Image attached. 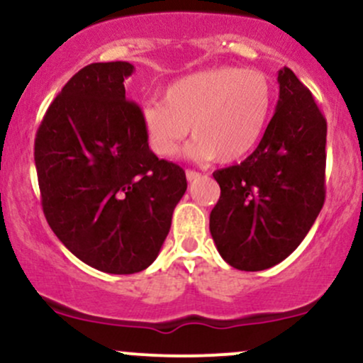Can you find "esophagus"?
Listing matches in <instances>:
<instances>
[{
  "mask_svg": "<svg viewBox=\"0 0 363 363\" xmlns=\"http://www.w3.org/2000/svg\"><path fill=\"white\" fill-rule=\"evenodd\" d=\"M199 177H201V174L196 172V170H186L187 182H193V181H196V179H199Z\"/></svg>",
  "mask_w": 363,
  "mask_h": 363,
  "instance_id": "1",
  "label": "esophagus"
}]
</instances>
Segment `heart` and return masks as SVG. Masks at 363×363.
Wrapping results in <instances>:
<instances>
[{
    "label": "heart",
    "mask_w": 363,
    "mask_h": 363,
    "mask_svg": "<svg viewBox=\"0 0 363 363\" xmlns=\"http://www.w3.org/2000/svg\"><path fill=\"white\" fill-rule=\"evenodd\" d=\"M273 86L266 74L218 66L181 78L167 86L164 102L143 109L148 145L158 157L174 158L187 133L193 160L239 162L254 152L268 128Z\"/></svg>",
    "instance_id": "heart-1"
}]
</instances>
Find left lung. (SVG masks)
Masks as SVG:
<instances>
[{
  "label": "left lung",
  "mask_w": 363,
  "mask_h": 363,
  "mask_svg": "<svg viewBox=\"0 0 363 363\" xmlns=\"http://www.w3.org/2000/svg\"><path fill=\"white\" fill-rule=\"evenodd\" d=\"M277 111L257 148L239 165L215 170L220 199L210 232L220 256L240 272L289 257L324 205L326 119L290 68L278 72Z\"/></svg>",
  "instance_id": "obj_1"
}]
</instances>
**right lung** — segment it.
<instances>
[{
    "label": "right lung",
    "mask_w": 363,
    "mask_h": 363,
    "mask_svg": "<svg viewBox=\"0 0 363 363\" xmlns=\"http://www.w3.org/2000/svg\"><path fill=\"white\" fill-rule=\"evenodd\" d=\"M126 61L91 62L62 86L35 136L43 210L78 259L112 274L147 269L187 189L184 170L148 147L141 109L126 101Z\"/></svg>",
    "instance_id": "add662e5"
}]
</instances>
